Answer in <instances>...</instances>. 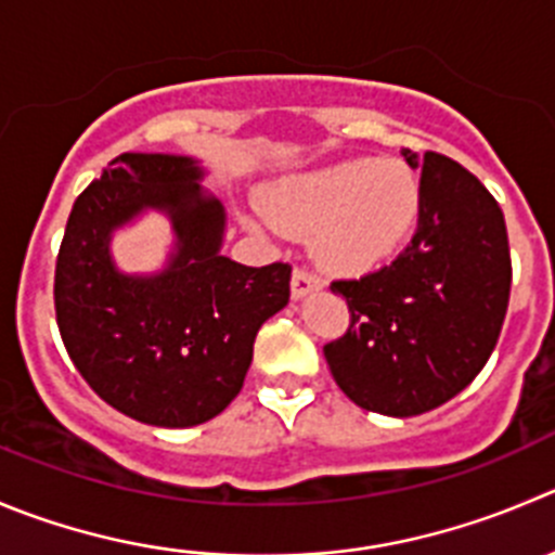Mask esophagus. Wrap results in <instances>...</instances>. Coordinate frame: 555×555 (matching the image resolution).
Returning <instances> with one entry per match:
<instances>
[{
    "label": "esophagus",
    "instance_id": "obj_1",
    "mask_svg": "<svg viewBox=\"0 0 555 555\" xmlns=\"http://www.w3.org/2000/svg\"><path fill=\"white\" fill-rule=\"evenodd\" d=\"M319 288H321L319 274L308 272V269H294V274H292V297L294 299H305L308 294L319 292Z\"/></svg>",
    "mask_w": 555,
    "mask_h": 555
}]
</instances>
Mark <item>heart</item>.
<instances>
[{
    "mask_svg": "<svg viewBox=\"0 0 555 555\" xmlns=\"http://www.w3.org/2000/svg\"><path fill=\"white\" fill-rule=\"evenodd\" d=\"M420 209V179L395 160L321 166L283 179L261 198L269 223L283 231H313L321 261L346 274L387 263L411 236Z\"/></svg>",
    "mask_w": 555,
    "mask_h": 555,
    "instance_id": "1",
    "label": "heart"
}]
</instances>
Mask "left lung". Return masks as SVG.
<instances>
[{
    "label": "left lung",
    "mask_w": 555,
    "mask_h": 555,
    "mask_svg": "<svg viewBox=\"0 0 555 555\" xmlns=\"http://www.w3.org/2000/svg\"><path fill=\"white\" fill-rule=\"evenodd\" d=\"M422 171L409 247L360 281H335L351 313L326 343L337 387L365 411L416 416L474 382L493 353L509 302L504 212L474 173L436 152L403 150Z\"/></svg>",
    "instance_id": "1"
}]
</instances>
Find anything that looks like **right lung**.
<instances>
[{
    "label": "right lung",
    "mask_w": 555,
    "mask_h": 555,
    "mask_svg": "<svg viewBox=\"0 0 555 555\" xmlns=\"http://www.w3.org/2000/svg\"><path fill=\"white\" fill-rule=\"evenodd\" d=\"M195 157L125 152L76 198L56 258V324L73 365L116 411L193 427L240 395L258 330L292 297V267L220 253L225 209ZM150 211L172 225L157 273L115 267L109 240Z\"/></svg>",
    "instance_id": "add662e5"
}]
</instances>
